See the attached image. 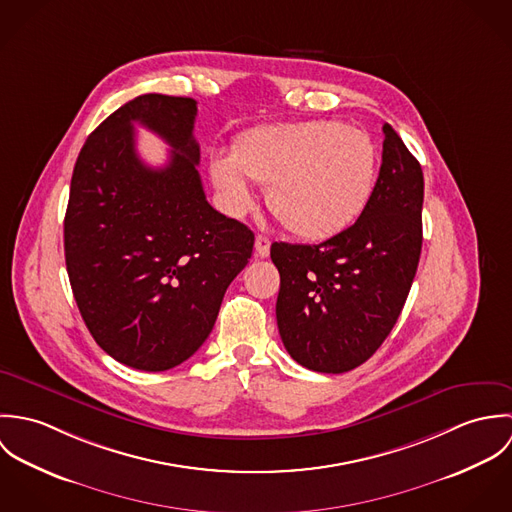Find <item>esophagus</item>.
I'll return each instance as SVG.
<instances>
[{
	"label": "esophagus",
	"mask_w": 512,
	"mask_h": 512,
	"mask_svg": "<svg viewBox=\"0 0 512 512\" xmlns=\"http://www.w3.org/2000/svg\"><path fill=\"white\" fill-rule=\"evenodd\" d=\"M270 246H272V240H270L268 236H264V234H258V236H256L254 248H256V254H258L260 258H266V256L270 254Z\"/></svg>",
	"instance_id": "esophagus-1"
}]
</instances>
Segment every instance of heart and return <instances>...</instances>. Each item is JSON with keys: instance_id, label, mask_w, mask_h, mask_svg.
Returning <instances> with one entry per match:
<instances>
[{"instance_id": "obj_1", "label": "heart", "mask_w": 512, "mask_h": 512, "mask_svg": "<svg viewBox=\"0 0 512 512\" xmlns=\"http://www.w3.org/2000/svg\"><path fill=\"white\" fill-rule=\"evenodd\" d=\"M211 179L232 215H246L268 187V205L301 238L339 234L365 211L376 183V147L365 130L335 122L258 128L230 155H213Z\"/></svg>"}]
</instances>
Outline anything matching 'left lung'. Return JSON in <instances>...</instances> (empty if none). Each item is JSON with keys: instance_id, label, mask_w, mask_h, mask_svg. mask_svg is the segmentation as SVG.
<instances>
[{"instance_id": "8db88e82", "label": "left lung", "mask_w": 512, "mask_h": 512, "mask_svg": "<svg viewBox=\"0 0 512 512\" xmlns=\"http://www.w3.org/2000/svg\"><path fill=\"white\" fill-rule=\"evenodd\" d=\"M382 165L355 224L321 244L274 242L276 319L299 365L341 374L384 343L412 288L422 252L424 173L390 124Z\"/></svg>"}]
</instances>
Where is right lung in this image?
Here are the masks:
<instances>
[{
	"label": "right lung",
	"instance_id": "add662e5",
	"mask_svg": "<svg viewBox=\"0 0 512 512\" xmlns=\"http://www.w3.org/2000/svg\"><path fill=\"white\" fill-rule=\"evenodd\" d=\"M197 102L144 94L110 114L74 163L65 260L78 311L104 353L146 372L181 365L207 341L254 232L215 211L199 175ZM174 149L155 170L133 124Z\"/></svg>",
	"mask_w": 512,
	"mask_h": 512
}]
</instances>
